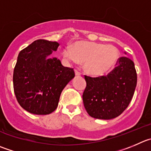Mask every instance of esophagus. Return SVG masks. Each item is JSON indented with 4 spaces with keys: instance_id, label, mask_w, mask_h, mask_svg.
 Returning a JSON list of instances; mask_svg holds the SVG:
<instances>
[{
    "instance_id": "1",
    "label": "esophagus",
    "mask_w": 151,
    "mask_h": 151,
    "mask_svg": "<svg viewBox=\"0 0 151 151\" xmlns=\"http://www.w3.org/2000/svg\"><path fill=\"white\" fill-rule=\"evenodd\" d=\"M75 73H76V76H81V72H79L77 70H75Z\"/></svg>"
}]
</instances>
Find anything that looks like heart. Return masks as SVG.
Instances as JSON below:
<instances>
[{
    "instance_id": "1",
    "label": "heart",
    "mask_w": 151,
    "mask_h": 151,
    "mask_svg": "<svg viewBox=\"0 0 151 151\" xmlns=\"http://www.w3.org/2000/svg\"><path fill=\"white\" fill-rule=\"evenodd\" d=\"M63 56L70 62L84 61V68L87 73L100 76L115 67L119 58V52L113 45L81 41L74 43L71 47H66Z\"/></svg>"
}]
</instances>
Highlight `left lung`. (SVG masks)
<instances>
[{"mask_svg":"<svg viewBox=\"0 0 151 151\" xmlns=\"http://www.w3.org/2000/svg\"><path fill=\"white\" fill-rule=\"evenodd\" d=\"M87 86L83 102L91 117L111 119L121 115L128 107L137 84L133 61L127 57L119 58L116 67L107 76H84Z\"/></svg>","mask_w":151,"mask_h":151,"instance_id":"left-lung-1","label":"left lung"}]
</instances>
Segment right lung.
Returning a JSON list of instances; mask_svg holds the SVG:
<instances>
[{
	"label": "right lung",
	"instance_id": "right-lung-1",
	"mask_svg": "<svg viewBox=\"0 0 151 151\" xmlns=\"http://www.w3.org/2000/svg\"><path fill=\"white\" fill-rule=\"evenodd\" d=\"M59 44L36 40L21 50L13 72V88L20 105L36 115L52 113L60 96L74 78L73 68L65 67L56 58H47Z\"/></svg>",
	"mask_w": 151,
	"mask_h": 151
}]
</instances>
